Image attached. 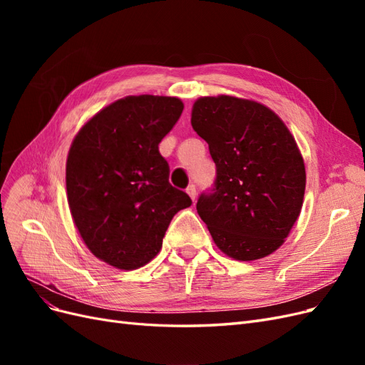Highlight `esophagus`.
<instances>
[{
  "mask_svg": "<svg viewBox=\"0 0 365 365\" xmlns=\"http://www.w3.org/2000/svg\"><path fill=\"white\" fill-rule=\"evenodd\" d=\"M185 192H187V195H189V196L192 197V201L196 200V187H195L193 184H190L189 187H187Z\"/></svg>",
  "mask_w": 365,
  "mask_h": 365,
  "instance_id": "34e87169",
  "label": "esophagus"
}]
</instances>
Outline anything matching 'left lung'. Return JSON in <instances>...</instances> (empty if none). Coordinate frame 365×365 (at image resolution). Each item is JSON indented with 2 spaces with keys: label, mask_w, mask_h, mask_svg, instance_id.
<instances>
[{
  "label": "left lung",
  "mask_w": 365,
  "mask_h": 365,
  "mask_svg": "<svg viewBox=\"0 0 365 365\" xmlns=\"http://www.w3.org/2000/svg\"><path fill=\"white\" fill-rule=\"evenodd\" d=\"M192 126L216 164L196 202L215 244L236 260L268 256L303 205L304 163L291 132L269 108L230 96L197 98Z\"/></svg>",
  "instance_id": "left-lung-1"
}]
</instances>
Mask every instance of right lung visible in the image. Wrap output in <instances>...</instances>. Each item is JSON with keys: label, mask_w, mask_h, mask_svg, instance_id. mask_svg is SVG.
Wrapping results in <instances>:
<instances>
[{"label": "right lung", "mask_w": 365, "mask_h": 365, "mask_svg": "<svg viewBox=\"0 0 365 365\" xmlns=\"http://www.w3.org/2000/svg\"><path fill=\"white\" fill-rule=\"evenodd\" d=\"M184 109L176 97L130 96L96 114L67 160L71 216L96 257L137 269L157 256L172 217L192 205L169 182L158 145Z\"/></svg>", "instance_id": "obj_1"}]
</instances>
